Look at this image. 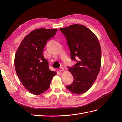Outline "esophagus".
I'll return each mask as SVG.
<instances>
[{
  "label": "esophagus",
  "instance_id": "esophagus-1",
  "mask_svg": "<svg viewBox=\"0 0 122 122\" xmlns=\"http://www.w3.org/2000/svg\"><path fill=\"white\" fill-rule=\"evenodd\" d=\"M60 70V72L63 71L64 70V68L63 67H61V68H60V70Z\"/></svg>",
  "mask_w": 122,
  "mask_h": 122
}]
</instances>
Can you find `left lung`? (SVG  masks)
<instances>
[{
    "mask_svg": "<svg viewBox=\"0 0 122 122\" xmlns=\"http://www.w3.org/2000/svg\"><path fill=\"white\" fill-rule=\"evenodd\" d=\"M60 30L67 40L71 58L77 61L73 67L69 68L74 81L67 88L74 94H82L92 87L98 75L101 63L100 45L96 36L83 25L73 24Z\"/></svg>",
    "mask_w": 122,
    "mask_h": 122,
    "instance_id": "left-lung-1",
    "label": "left lung"
}]
</instances>
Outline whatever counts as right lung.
I'll return each mask as SVG.
<instances>
[{
	"mask_svg": "<svg viewBox=\"0 0 122 122\" xmlns=\"http://www.w3.org/2000/svg\"><path fill=\"white\" fill-rule=\"evenodd\" d=\"M57 29L39 28L23 39L14 60L16 72L22 84L29 93L38 95L48 89L55 71L49 69L48 61L43 55L47 41Z\"/></svg>",
	"mask_w": 122,
	"mask_h": 122,
	"instance_id": "add662e5",
	"label": "right lung"
}]
</instances>
